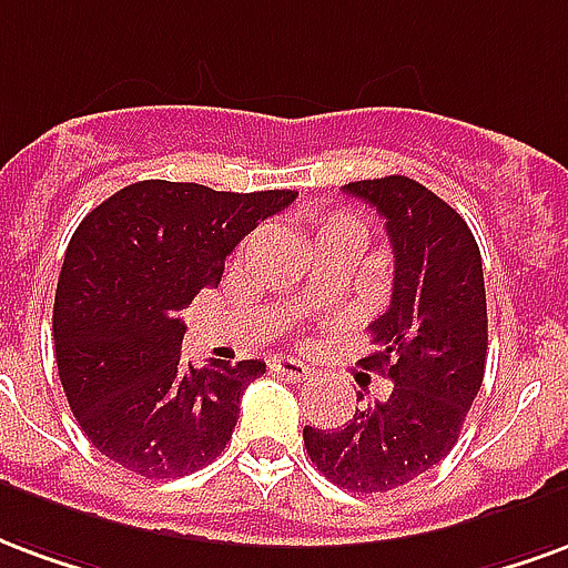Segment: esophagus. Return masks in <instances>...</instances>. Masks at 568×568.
<instances>
[{
    "instance_id": "1",
    "label": "esophagus",
    "mask_w": 568,
    "mask_h": 568,
    "mask_svg": "<svg viewBox=\"0 0 568 568\" xmlns=\"http://www.w3.org/2000/svg\"><path fill=\"white\" fill-rule=\"evenodd\" d=\"M272 372H278V375H284V378L293 381V384H300V381L312 378V369H308L305 363H300V359H293V357H275V359H272Z\"/></svg>"
}]
</instances>
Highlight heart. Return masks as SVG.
<instances>
[{
    "label": "heart",
    "instance_id": "1",
    "mask_svg": "<svg viewBox=\"0 0 568 568\" xmlns=\"http://www.w3.org/2000/svg\"><path fill=\"white\" fill-rule=\"evenodd\" d=\"M314 226V244L326 242V239H335V235H359V239H366V226L357 221V217H351V214H324V217H317L312 223Z\"/></svg>",
    "mask_w": 568,
    "mask_h": 568
}]
</instances>
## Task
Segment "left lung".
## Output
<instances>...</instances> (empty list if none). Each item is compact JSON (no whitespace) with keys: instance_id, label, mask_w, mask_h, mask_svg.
I'll use <instances>...</instances> for the list:
<instances>
[{"instance_id":"left-lung-1","label":"left lung","mask_w":568,"mask_h":568,"mask_svg":"<svg viewBox=\"0 0 568 568\" xmlns=\"http://www.w3.org/2000/svg\"><path fill=\"white\" fill-rule=\"evenodd\" d=\"M393 244V293L359 359L393 390L338 429L305 426V450L351 494H387L433 469L459 438L487 359V296L475 235L445 199L405 175L345 184ZM363 399L357 393V403Z\"/></svg>"}]
</instances>
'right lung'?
Segmentation results:
<instances>
[{
  "instance_id": "add662e5",
  "label": "right lung",
  "mask_w": 568,
  "mask_h": 568,
  "mask_svg": "<svg viewBox=\"0 0 568 568\" xmlns=\"http://www.w3.org/2000/svg\"><path fill=\"white\" fill-rule=\"evenodd\" d=\"M296 190L221 193L139 181L87 214L65 247L53 347L72 415L93 448L144 478H181L221 457L260 359H181L184 308Z\"/></svg>"
}]
</instances>
